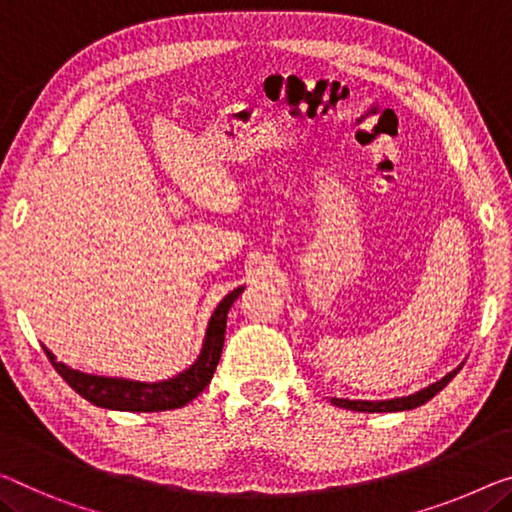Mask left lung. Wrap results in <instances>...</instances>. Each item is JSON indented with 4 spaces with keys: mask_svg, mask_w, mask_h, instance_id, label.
<instances>
[{
    "mask_svg": "<svg viewBox=\"0 0 512 512\" xmlns=\"http://www.w3.org/2000/svg\"><path fill=\"white\" fill-rule=\"evenodd\" d=\"M462 368V365H460ZM460 368H455L453 372H448L446 377H441L439 381H434V384L425 386L423 391H418L414 395H407V398H393V400H345V398H331V402L335 407L340 409H352V411H363V414H381V411H409V409H416L425 404L427 400H432L434 395H437L441 388H444L448 381H451Z\"/></svg>",
    "mask_w": 512,
    "mask_h": 512,
    "instance_id": "left-lung-1",
    "label": "left lung"
}]
</instances>
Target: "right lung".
Wrapping results in <instances>:
<instances>
[{
    "label": "right lung",
    "mask_w": 512,
    "mask_h": 512,
    "mask_svg": "<svg viewBox=\"0 0 512 512\" xmlns=\"http://www.w3.org/2000/svg\"><path fill=\"white\" fill-rule=\"evenodd\" d=\"M243 287H236L234 292L225 296L218 303V308L213 310L209 319L207 335H204L202 352L197 356V361L179 372L177 377L165 379V381H133L124 377H101V375H87V372L68 368L66 363H59L55 354L48 347L50 363L55 365V370L73 388L75 393L89 400L91 404L103 409H117V411H167V409H179L190 400H195L204 388L209 386V381L216 372V365L223 354V342H225V326H227V312H230L232 303L239 299Z\"/></svg>",
    "instance_id": "right-lung-1"
}]
</instances>
